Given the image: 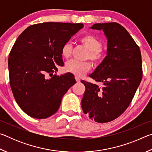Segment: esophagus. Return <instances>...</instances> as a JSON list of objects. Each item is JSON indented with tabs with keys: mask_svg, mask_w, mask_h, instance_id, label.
Listing matches in <instances>:
<instances>
[{
	"mask_svg": "<svg viewBox=\"0 0 152 152\" xmlns=\"http://www.w3.org/2000/svg\"><path fill=\"white\" fill-rule=\"evenodd\" d=\"M75 79H76V80L77 82H80V78L78 76H75Z\"/></svg>",
	"mask_w": 152,
	"mask_h": 152,
	"instance_id": "obj_1",
	"label": "esophagus"
}]
</instances>
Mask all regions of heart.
<instances>
[{
    "instance_id": "1",
    "label": "heart",
    "mask_w": 152,
    "mask_h": 152,
    "mask_svg": "<svg viewBox=\"0 0 152 152\" xmlns=\"http://www.w3.org/2000/svg\"><path fill=\"white\" fill-rule=\"evenodd\" d=\"M80 42L87 50L88 53L86 59H90L94 64H99L103 59L104 53L101 48L102 42L93 35L87 34L80 38ZM72 45L70 42L64 43L61 48V54L62 57L68 59L71 56ZM91 64L89 61H80L72 60L68 61L65 65V70L68 72L78 76H82L91 70Z\"/></svg>"
}]
</instances>
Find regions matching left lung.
<instances>
[{"instance_id": "8db88e82", "label": "left lung", "mask_w": 152, "mask_h": 152, "mask_svg": "<svg viewBox=\"0 0 152 152\" xmlns=\"http://www.w3.org/2000/svg\"><path fill=\"white\" fill-rule=\"evenodd\" d=\"M91 29L102 30L107 39V56L89 75L103 86L81 81L86 88L81 105L90 119L107 123L127 109L140 86L141 51L127 31L117 23H96Z\"/></svg>"}]
</instances>
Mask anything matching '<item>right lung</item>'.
Segmentation results:
<instances>
[{
    "label": "right lung",
    "mask_w": 152,
    "mask_h": 152,
    "mask_svg": "<svg viewBox=\"0 0 152 152\" xmlns=\"http://www.w3.org/2000/svg\"><path fill=\"white\" fill-rule=\"evenodd\" d=\"M82 23L46 22L31 25L18 37L8 60L10 85L17 103L29 116L46 119L76 83L72 74L53 75L63 66L61 48L83 28Z\"/></svg>",
    "instance_id": "1"
}]
</instances>
